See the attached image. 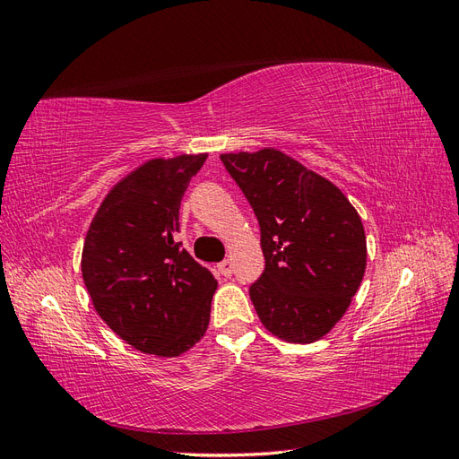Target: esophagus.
Segmentation results:
<instances>
[{"instance_id": "esophagus-1", "label": "esophagus", "mask_w": 459, "mask_h": 459, "mask_svg": "<svg viewBox=\"0 0 459 459\" xmlns=\"http://www.w3.org/2000/svg\"><path fill=\"white\" fill-rule=\"evenodd\" d=\"M217 269H219V273L222 274V277H230V274H232V261L230 259L221 261V264L217 265Z\"/></svg>"}]
</instances>
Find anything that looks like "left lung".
Masks as SVG:
<instances>
[{
  "label": "left lung",
  "instance_id": "8db88e82",
  "mask_svg": "<svg viewBox=\"0 0 459 459\" xmlns=\"http://www.w3.org/2000/svg\"><path fill=\"white\" fill-rule=\"evenodd\" d=\"M221 161L259 221L265 271L250 298L261 323L284 342H316L342 319L368 265L356 207L281 150L222 153Z\"/></svg>",
  "mask_w": 459,
  "mask_h": 459
}]
</instances>
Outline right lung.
Here are the masks:
<instances>
[{
	"instance_id": "1",
	"label": "right lung",
	"mask_w": 459,
	"mask_h": 459,
	"mask_svg": "<svg viewBox=\"0 0 459 459\" xmlns=\"http://www.w3.org/2000/svg\"><path fill=\"white\" fill-rule=\"evenodd\" d=\"M207 153L155 157L109 190L90 222L82 279L98 316L126 344L177 358L207 331L217 281L180 242L178 209Z\"/></svg>"
}]
</instances>
